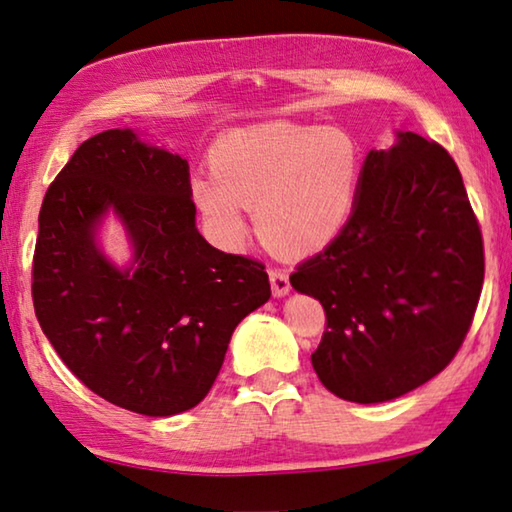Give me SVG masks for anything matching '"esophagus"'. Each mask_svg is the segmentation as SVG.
<instances>
[{"mask_svg": "<svg viewBox=\"0 0 512 512\" xmlns=\"http://www.w3.org/2000/svg\"><path fill=\"white\" fill-rule=\"evenodd\" d=\"M268 280H271V289H273V296L275 298H282L287 296L291 291V282H289V275L280 271V268H271L268 271Z\"/></svg>", "mask_w": 512, "mask_h": 512, "instance_id": "34e87169", "label": "esophagus"}]
</instances>
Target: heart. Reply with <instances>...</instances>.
Here are the masks:
<instances>
[{"label": "heart", "mask_w": 512, "mask_h": 512, "mask_svg": "<svg viewBox=\"0 0 512 512\" xmlns=\"http://www.w3.org/2000/svg\"><path fill=\"white\" fill-rule=\"evenodd\" d=\"M210 171L196 173L189 194L219 244H244L246 210H255L268 246L309 255L350 223L363 153L343 128L273 121L223 137L210 153Z\"/></svg>", "instance_id": "heart-1"}]
</instances>
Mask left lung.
Returning a JSON list of instances; mask_svg holds the SVG:
<instances>
[{"mask_svg": "<svg viewBox=\"0 0 512 512\" xmlns=\"http://www.w3.org/2000/svg\"><path fill=\"white\" fill-rule=\"evenodd\" d=\"M291 287L325 309L311 366L341 400H395L447 368L483 287L479 221L452 155L409 131L372 149L350 223Z\"/></svg>", "mask_w": 512, "mask_h": 512, "instance_id": "left-lung-1", "label": "left lung"}]
</instances>
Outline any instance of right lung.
Here are the masks:
<instances>
[{
    "label": "right lung",
    "mask_w": 512,
    "mask_h": 512,
    "mask_svg": "<svg viewBox=\"0 0 512 512\" xmlns=\"http://www.w3.org/2000/svg\"><path fill=\"white\" fill-rule=\"evenodd\" d=\"M115 215L132 262L102 253ZM33 307L65 366L121 409L167 418L210 393L235 327L271 298L264 264L207 244L189 164L131 128L85 140L38 216Z\"/></svg>",
    "instance_id": "1"
}]
</instances>
